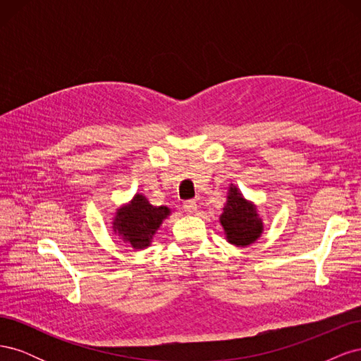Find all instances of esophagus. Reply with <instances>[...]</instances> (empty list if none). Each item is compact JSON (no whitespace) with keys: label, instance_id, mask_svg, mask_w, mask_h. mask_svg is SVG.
I'll return each instance as SVG.
<instances>
[{"label":"esophagus","instance_id":"esophagus-1","mask_svg":"<svg viewBox=\"0 0 361 361\" xmlns=\"http://www.w3.org/2000/svg\"><path fill=\"white\" fill-rule=\"evenodd\" d=\"M197 209H199V206H197V203H195L194 200H188V202L183 203V211L185 212L195 214V212H197Z\"/></svg>","mask_w":361,"mask_h":361}]
</instances>
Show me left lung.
I'll return each mask as SVG.
<instances>
[{
	"label": "left lung",
	"mask_w": 361,
	"mask_h": 361,
	"mask_svg": "<svg viewBox=\"0 0 361 361\" xmlns=\"http://www.w3.org/2000/svg\"><path fill=\"white\" fill-rule=\"evenodd\" d=\"M220 221L224 227L227 241L239 247L255 243L264 231L256 206L247 202L236 187L228 188L227 202Z\"/></svg>",
	"instance_id": "obj_1"
}]
</instances>
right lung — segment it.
Masks as SVG:
<instances>
[{
	"mask_svg": "<svg viewBox=\"0 0 361 361\" xmlns=\"http://www.w3.org/2000/svg\"><path fill=\"white\" fill-rule=\"evenodd\" d=\"M167 215V206H152L145 195L137 194L133 202L117 211L113 228L134 248H145Z\"/></svg>",
	"mask_w": 361,
	"mask_h": 361,
	"instance_id": "right-lung-1",
	"label": "right lung"
}]
</instances>
